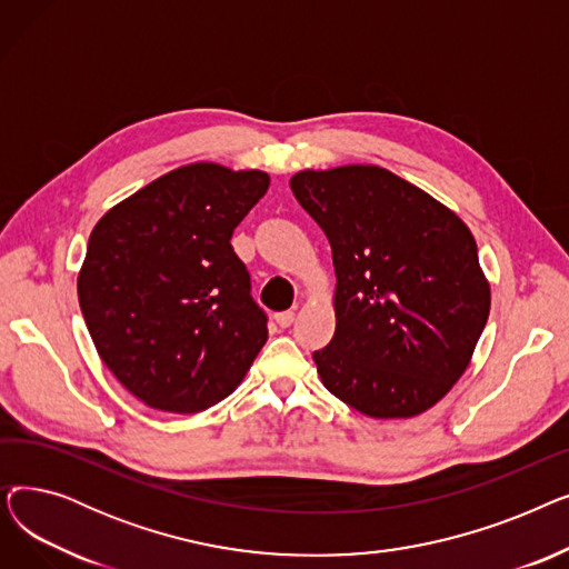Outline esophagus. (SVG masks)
<instances>
[{
    "mask_svg": "<svg viewBox=\"0 0 569 569\" xmlns=\"http://www.w3.org/2000/svg\"><path fill=\"white\" fill-rule=\"evenodd\" d=\"M274 318H277V325H279V327H290L292 320H295V311H281V313H277Z\"/></svg>",
    "mask_w": 569,
    "mask_h": 569,
    "instance_id": "obj_1",
    "label": "esophagus"
}]
</instances>
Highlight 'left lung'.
<instances>
[{
    "instance_id": "left-lung-1",
    "label": "left lung",
    "mask_w": 569,
    "mask_h": 569,
    "mask_svg": "<svg viewBox=\"0 0 569 569\" xmlns=\"http://www.w3.org/2000/svg\"><path fill=\"white\" fill-rule=\"evenodd\" d=\"M290 189L330 239L337 330L322 385L378 420L412 417L466 371L491 307L466 223L378 166L305 170Z\"/></svg>"
}]
</instances>
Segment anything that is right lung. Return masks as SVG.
Instances as JSON below:
<instances>
[{"label": "right lung", "instance_id": "add662e5", "mask_svg": "<svg viewBox=\"0 0 569 569\" xmlns=\"http://www.w3.org/2000/svg\"><path fill=\"white\" fill-rule=\"evenodd\" d=\"M267 172L177 168L112 207L89 234L78 300L103 365L147 406L198 412L242 382L267 341L230 237Z\"/></svg>", "mask_w": 569, "mask_h": 569}]
</instances>
